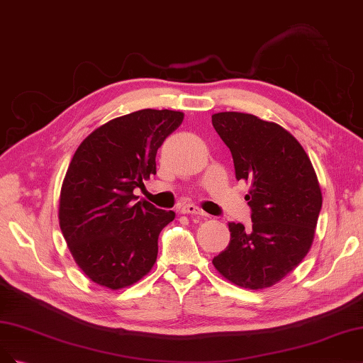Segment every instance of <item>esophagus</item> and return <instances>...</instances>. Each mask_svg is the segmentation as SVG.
Returning <instances> with one entry per match:
<instances>
[{"instance_id": "obj_1", "label": "esophagus", "mask_w": 363, "mask_h": 363, "mask_svg": "<svg viewBox=\"0 0 363 363\" xmlns=\"http://www.w3.org/2000/svg\"><path fill=\"white\" fill-rule=\"evenodd\" d=\"M181 213L182 214H193V216H205V213L202 211L201 208H197L196 205L193 203H184L181 205Z\"/></svg>"}]
</instances>
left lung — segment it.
<instances>
[{
	"instance_id": "obj_1",
	"label": "left lung",
	"mask_w": 363,
	"mask_h": 363,
	"mask_svg": "<svg viewBox=\"0 0 363 363\" xmlns=\"http://www.w3.org/2000/svg\"><path fill=\"white\" fill-rule=\"evenodd\" d=\"M237 179L252 182V228L229 221V245L213 259L221 276L249 289L277 284L308 255L323 197L305 149L282 126L253 114L213 116Z\"/></svg>"
}]
</instances>
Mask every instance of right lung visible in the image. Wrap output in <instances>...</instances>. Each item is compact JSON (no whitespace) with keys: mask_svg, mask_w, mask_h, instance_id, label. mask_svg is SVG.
Segmentation results:
<instances>
[{"mask_svg":"<svg viewBox=\"0 0 363 363\" xmlns=\"http://www.w3.org/2000/svg\"><path fill=\"white\" fill-rule=\"evenodd\" d=\"M182 119L181 111H134L99 126L78 146L58 218L75 262L95 284L130 286L154 267L160 232L174 213L135 202L134 190L157 173V150Z\"/></svg>","mask_w":363,"mask_h":363,"instance_id":"add662e5","label":"right lung"}]
</instances>
